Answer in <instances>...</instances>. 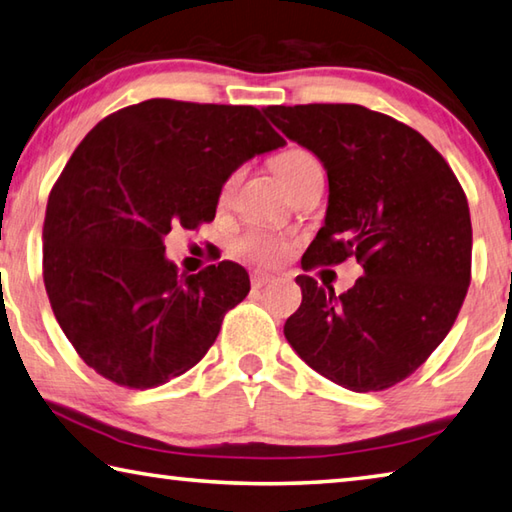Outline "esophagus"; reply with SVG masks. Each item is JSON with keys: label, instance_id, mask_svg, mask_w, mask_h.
Returning <instances> with one entry per match:
<instances>
[{"label": "esophagus", "instance_id": "obj_1", "mask_svg": "<svg viewBox=\"0 0 512 512\" xmlns=\"http://www.w3.org/2000/svg\"><path fill=\"white\" fill-rule=\"evenodd\" d=\"M275 280L273 275H266V273H253V277H250V284H253L255 291H259V288H264L266 284H271Z\"/></svg>", "mask_w": 512, "mask_h": 512}]
</instances>
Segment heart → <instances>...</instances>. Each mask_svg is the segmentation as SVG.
I'll list each match as a JSON object with an SVG mask.
<instances>
[{
  "instance_id": "1",
  "label": "heart",
  "mask_w": 512,
  "mask_h": 512,
  "mask_svg": "<svg viewBox=\"0 0 512 512\" xmlns=\"http://www.w3.org/2000/svg\"><path fill=\"white\" fill-rule=\"evenodd\" d=\"M315 161L309 152L304 150H288L275 159V174L284 183V188L291 183L293 176L302 170L306 163ZM235 250L239 255L255 259L262 264H273L286 253V241L271 232L264 230H248L235 241Z\"/></svg>"
}]
</instances>
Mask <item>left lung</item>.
I'll return each instance as SVG.
<instances>
[{"label":"left lung","instance_id":"left-lung-1","mask_svg":"<svg viewBox=\"0 0 512 512\" xmlns=\"http://www.w3.org/2000/svg\"><path fill=\"white\" fill-rule=\"evenodd\" d=\"M329 179L324 226L302 268L356 257L347 293L297 275L302 304L284 336L306 365L351 392H380L448 336L470 286L468 199L443 156L392 116L360 105L266 107Z\"/></svg>","mask_w":512,"mask_h":512}]
</instances>
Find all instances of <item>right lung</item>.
Wrapping results in <instances>:
<instances>
[{
  "label": "right lung",
  "instance_id": "right-lung-1",
  "mask_svg": "<svg viewBox=\"0 0 512 512\" xmlns=\"http://www.w3.org/2000/svg\"><path fill=\"white\" fill-rule=\"evenodd\" d=\"M286 141L248 105L152 98L102 118L55 181L44 286L78 356L111 383L150 389L185 374L250 291L244 266L179 275L172 228L212 221L230 174Z\"/></svg>",
  "mask_w": 512,
  "mask_h": 512
}]
</instances>
